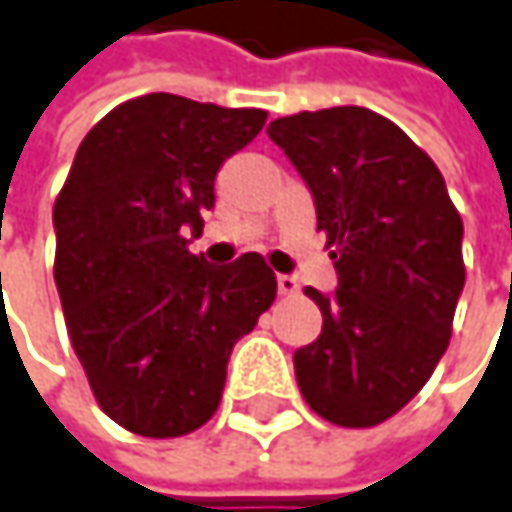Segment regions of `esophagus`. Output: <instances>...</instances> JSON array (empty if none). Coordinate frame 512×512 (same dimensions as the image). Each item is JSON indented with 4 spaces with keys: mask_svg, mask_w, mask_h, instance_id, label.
<instances>
[{
    "mask_svg": "<svg viewBox=\"0 0 512 512\" xmlns=\"http://www.w3.org/2000/svg\"><path fill=\"white\" fill-rule=\"evenodd\" d=\"M278 293H281V296L299 293V281H296L293 275H278Z\"/></svg>",
    "mask_w": 512,
    "mask_h": 512,
    "instance_id": "1",
    "label": "esophagus"
}]
</instances>
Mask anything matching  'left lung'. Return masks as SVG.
Listing matches in <instances>:
<instances>
[{"label":"left lung","mask_w":512,"mask_h":512,"mask_svg":"<svg viewBox=\"0 0 512 512\" xmlns=\"http://www.w3.org/2000/svg\"><path fill=\"white\" fill-rule=\"evenodd\" d=\"M266 134L310 187L340 275L334 296L304 290L322 334L293 357L299 390L334 425H381L448 349L466 284L463 219L437 163L369 108L302 111Z\"/></svg>","instance_id":"obj_1"}]
</instances>
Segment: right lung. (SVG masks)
Here are the masks:
<instances>
[{
    "label": "right lung",
    "mask_w": 512,
    "mask_h": 512,
    "mask_svg": "<svg viewBox=\"0 0 512 512\" xmlns=\"http://www.w3.org/2000/svg\"><path fill=\"white\" fill-rule=\"evenodd\" d=\"M260 108L172 93L117 105L81 140L55 199V284L99 407L131 434L169 440L219 407L234 343L275 302L266 260L210 266L187 249L225 158L252 143Z\"/></svg>",
    "instance_id": "obj_1"
}]
</instances>
